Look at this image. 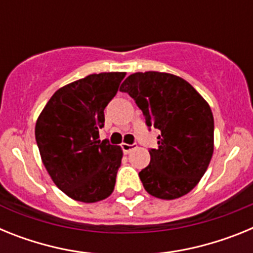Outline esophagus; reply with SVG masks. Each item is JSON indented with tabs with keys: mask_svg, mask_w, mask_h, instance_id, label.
I'll return each instance as SVG.
<instances>
[{
	"mask_svg": "<svg viewBox=\"0 0 253 253\" xmlns=\"http://www.w3.org/2000/svg\"><path fill=\"white\" fill-rule=\"evenodd\" d=\"M134 148H135V144H128V143H123L122 144V149L125 154L130 153Z\"/></svg>",
	"mask_w": 253,
	"mask_h": 253,
	"instance_id": "1",
	"label": "esophagus"
}]
</instances>
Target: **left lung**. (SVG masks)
Masks as SVG:
<instances>
[{
	"label": "left lung",
	"mask_w": 253,
	"mask_h": 253,
	"mask_svg": "<svg viewBox=\"0 0 253 253\" xmlns=\"http://www.w3.org/2000/svg\"><path fill=\"white\" fill-rule=\"evenodd\" d=\"M134 99L158 147L139 172L143 186L158 199L190 193L207 171L214 151V119L208 102L189 82L162 72H138L120 86Z\"/></svg>",
	"instance_id": "1"
}]
</instances>
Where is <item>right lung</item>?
Returning <instances> with one entry per match:
<instances>
[{"mask_svg":"<svg viewBox=\"0 0 253 253\" xmlns=\"http://www.w3.org/2000/svg\"><path fill=\"white\" fill-rule=\"evenodd\" d=\"M124 77V72H104L67 84L37 120L35 139L44 166L54 184L77 202H100L114 191L123 151L99 140V129Z\"/></svg>","mask_w":253,"mask_h":253,"instance_id":"right-lung-1","label":"right lung"}]
</instances>
